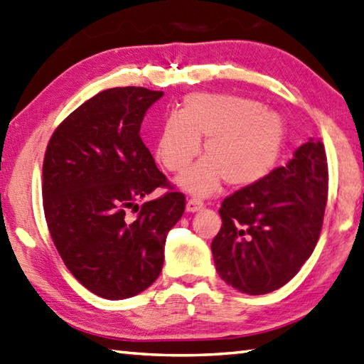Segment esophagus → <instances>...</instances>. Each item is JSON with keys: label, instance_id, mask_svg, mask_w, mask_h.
I'll list each match as a JSON object with an SVG mask.
<instances>
[{"label": "esophagus", "instance_id": "esophagus-1", "mask_svg": "<svg viewBox=\"0 0 364 364\" xmlns=\"http://www.w3.org/2000/svg\"><path fill=\"white\" fill-rule=\"evenodd\" d=\"M200 208H203V200H200V198H198V197L189 198L188 203H186V210L188 211L194 213V211H198Z\"/></svg>", "mask_w": 364, "mask_h": 364}]
</instances>
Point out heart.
<instances>
[{"label": "heart", "instance_id": "heart-1", "mask_svg": "<svg viewBox=\"0 0 364 364\" xmlns=\"http://www.w3.org/2000/svg\"><path fill=\"white\" fill-rule=\"evenodd\" d=\"M205 158L178 183L192 194L208 196L225 180L247 186L267 176L284 144V123L273 110L249 97L194 92L178 115L166 118L156 141V158L168 172H181L200 151Z\"/></svg>", "mask_w": 364, "mask_h": 364}]
</instances>
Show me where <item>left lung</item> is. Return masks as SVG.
<instances>
[{
	"label": "left lung",
	"mask_w": 364,
	"mask_h": 364,
	"mask_svg": "<svg viewBox=\"0 0 364 364\" xmlns=\"http://www.w3.org/2000/svg\"><path fill=\"white\" fill-rule=\"evenodd\" d=\"M326 198L328 162L320 139L296 148L286 167L225 197L211 243L220 279L247 295L286 286L314 251Z\"/></svg>",
	"instance_id": "8db88e82"
}]
</instances>
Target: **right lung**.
<instances>
[{
  "instance_id": "right-lung-1",
  "label": "right lung",
  "mask_w": 364,
  "mask_h": 364,
  "mask_svg": "<svg viewBox=\"0 0 364 364\" xmlns=\"http://www.w3.org/2000/svg\"><path fill=\"white\" fill-rule=\"evenodd\" d=\"M162 96L144 87L101 91L61 121L46 149L50 237L75 279L107 300L137 295L158 279L167 235L186 206L140 137L145 112ZM158 187L168 192L136 206ZM131 208L134 220L125 216Z\"/></svg>"
}]
</instances>
